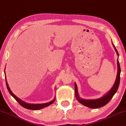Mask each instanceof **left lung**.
Instances as JSON below:
<instances>
[{
	"instance_id": "obj_1",
	"label": "left lung",
	"mask_w": 126,
	"mask_h": 126,
	"mask_svg": "<svg viewBox=\"0 0 126 126\" xmlns=\"http://www.w3.org/2000/svg\"><path fill=\"white\" fill-rule=\"evenodd\" d=\"M113 44V43H112ZM113 45V47L115 49L116 53H117V56H119V53L117 52V49H116L115 47ZM117 77H116V79L115 82L113 87L109 92L106 94V95H105L104 96L102 97L101 98L96 99H84L79 98V93H78V90H77V86L76 85V84L75 83V95H76V98H77V101L79 102V103H81L83 105L87 106V107L91 108V109H95V108H99L102 107V106H105V105L109 102L110 101L111 99L113 98V95L115 94L116 92H117V89L119 88V84H120V64H119V60L117 59Z\"/></svg>"
}]
</instances>
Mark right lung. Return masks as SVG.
<instances>
[{
    "label": "right lung",
    "mask_w": 126,
    "mask_h": 126,
    "mask_svg": "<svg viewBox=\"0 0 126 126\" xmlns=\"http://www.w3.org/2000/svg\"><path fill=\"white\" fill-rule=\"evenodd\" d=\"M5 79H6V77H5ZM6 86H7V90L9 91V93L10 94V95H12V96L16 100L17 102H18V103L21 106H22L23 107L25 108V109H30V110H38V109H42V108L47 107V106H48L49 105H51L52 103H53L54 102V101H55V99H54L53 100H52V101L49 102L45 103H41V104H31V103H27L23 101L22 100H21L20 99H19L18 98H17V97L16 96V95H14L12 91H11L10 89L9 88V85H8L7 81H6Z\"/></svg>",
    "instance_id": "obj_1"
}]
</instances>
